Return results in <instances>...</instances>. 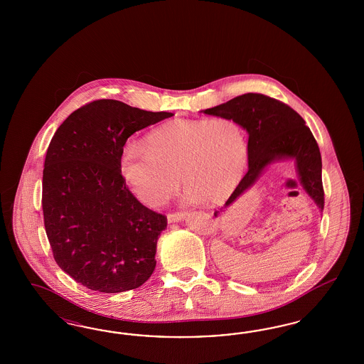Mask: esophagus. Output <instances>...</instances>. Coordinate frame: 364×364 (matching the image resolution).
<instances>
[{
	"label": "esophagus",
	"mask_w": 364,
	"mask_h": 364,
	"mask_svg": "<svg viewBox=\"0 0 364 364\" xmlns=\"http://www.w3.org/2000/svg\"><path fill=\"white\" fill-rule=\"evenodd\" d=\"M186 215H187L186 210H177V212L168 213V221L169 223H176V221L183 220L186 218Z\"/></svg>",
	"instance_id": "1"
}]
</instances>
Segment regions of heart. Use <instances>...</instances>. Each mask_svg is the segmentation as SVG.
I'll return each mask as SVG.
<instances>
[{"label": "heart", "mask_w": 364, "mask_h": 364, "mask_svg": "<svg viewBox=\"0 0 364 364\" xmlns=\"http://www.w3.org/2000/svg\"><path fill=\"white\" fill-rule=\"evenodd\" d=\"M247 161L248 144L239 122L178 119L156 128L146 145L124 144L119 169L133 195L157 208L178 192L180 176L189 200L219 204L242 181Z\"/></svg>", "instance_id": "heart-1"}]
</instances>
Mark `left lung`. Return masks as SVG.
I'll list each match as a JSON object with an SVG mask.
<instances>
[{
    "label": "left lung",
    "mask_w": 364,
    "mask_h": 364,
    "mask_svg": "<svg viewBox=\"0 0 364 364\" xmlns=\"http://www.w3.org/2000/svg\"><path fill=\"white\" fill-rule=\"evenodd\" d=\"M204 113L230 117L248 132V172L221 210L252 187L265 166L287 157L295 160L301 186L323 210L324 189L319 145L296 110L262 93H245L205 109ZM218 213L215 210L213 215L218 216Z\"/></svg>",
    "instance_id": "8db88e82"
}]
</instances>
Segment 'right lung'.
Here are the masks:
<instances>
[{
	"label": "right lung",
	"mask_w": 364,
	"mask_h": 364,
	"mask_svg": "<svg viewBox=\"0 0 364 364\" xmlns=\"http://www.w3.org/2000/svg\"><path fill=\"white\" fill-rule=\"evenodd\" d=\"M171 116L96 100L70 113L50 140L43 175L45 231L55 263L81 286L119 294L152 275L166 218L133 196L119 157L133 133Z\"/></svg>",
	"instance_id": "1"
}]
</instances>
